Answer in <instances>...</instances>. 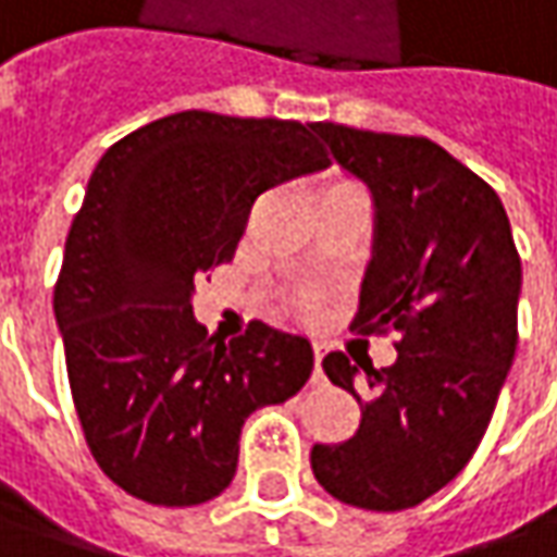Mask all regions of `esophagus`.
<instances>
[{
    "instance_id": "34e87169",
    "label": "esophagus",
    "mask_w": 557,
    "mask_h": 557,
    "mask_svg": "<svg viewBox=\"0 0 557 557\" xmlns=\"http://www.w3.org/2000/svg\"><path fill=\"white\" fill-rule=\"evenodd\" d=\"M325 350H329L325 344H319V341L312 344V359H315V377L322 374V359H325Z\"/></svg>"
}]
</instances>
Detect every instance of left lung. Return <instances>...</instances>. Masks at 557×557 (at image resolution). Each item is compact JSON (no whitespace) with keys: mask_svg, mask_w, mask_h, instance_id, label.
<instances>
[{"mask_svg":"<svg viewBox=\"0 0 557 557\" xmlns=\"http://www.w3.org/2000/svg\"><path fill=\"white\" fill-rule=\"evenodd\" d=\"M312 133L372 191V260L354 329L399 332L387 369L322 359L362 421L350 440L312 446V474L341 503L403 511L481 446L518 347L521 257L499 195L437 141L341 123H312Z\"/></svg>","mask_w":557,"mask_h":557,"instance_id":"obj_1","label":"left lung"}]
</instances>
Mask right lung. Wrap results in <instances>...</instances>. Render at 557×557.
<instances>
[{"label":"right lung","mask_w":557,"mask_h":557,"mask_svg":"<svg viewBox=\"0 0 557 557\" xmlns=\"http://www.w3.org/2000/svg\"><path fill=\"white\" fill-rule=\"evenodd\" d=\"M325 166L297 120L180 111L111 145L92 170L54 322L89 453L129 496L166 508L220 496L245 418L307 384V337L250 322L216 344L191 294L235 257L263 191Z\"/></svg>","instance_id":"obj_1"}]
</instances>
